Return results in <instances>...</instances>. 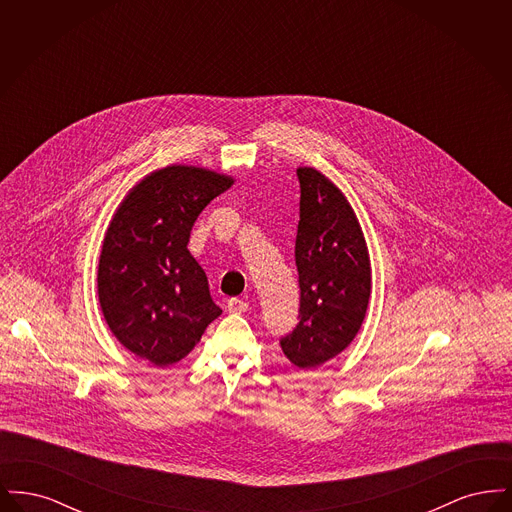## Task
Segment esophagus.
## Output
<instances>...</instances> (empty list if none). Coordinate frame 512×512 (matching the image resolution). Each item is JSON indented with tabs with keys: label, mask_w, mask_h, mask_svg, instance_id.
I'll return each instance as SVG.
<instances>
[{
	"label": "esophagus",
	"mask_w": 512,
	"mask_h": 512,
	"mask_svg": "<svg viewBox=\"0 0 512 512\" xmlns=\"http://www.w3.org/2000/svg\"><path fill=\"white\" fill-rule=\"evenodd\" d=\"M228 311L230 313H234V315H242L245 313L247 309H249V305L245 303L244 299H238V297H232V299H228Z\"/></svg>",
	"instance_id": "esophagus-1"
}]
</instances>
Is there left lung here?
<instances>
[{"label":"left lung","mask_w":512,"mask_h":512,"mask_svg":"<svg viewBox=\"0 0 512 512\" xmlns=\"http://www.w3.org/2000/svg\"><path fill=\"white\" fill-rule=\"evenodd\" d=\"M301 188L295 265L299 322L280 338L299 368L334 359L357 336L370 297L365 236L340 190L315 169H297Z\"/></svg>","instance_id":"8db88e82"}]
</instances>
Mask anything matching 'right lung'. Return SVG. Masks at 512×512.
Instances as JSON below:
<instances>
[{
	"mask_svg": "<svg viewBox=\"0 0 512 512\" xmlns=\"http://www.w3.org/2000/svg\"><path fill=\"white\" fill-rule=\"evenodd\" d=\"M232 178L195 167L151 172L107 228L98 293L111 332L155 366L186 357L219 317L203 268L188 251L199 213Z\"/></svg>",
	"mask_w": 512,
	"mask_h": 512,
	"instance_id": "right-lung-1",
	"label": "right lung"
}]
</instances>
